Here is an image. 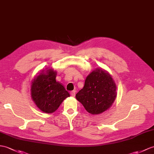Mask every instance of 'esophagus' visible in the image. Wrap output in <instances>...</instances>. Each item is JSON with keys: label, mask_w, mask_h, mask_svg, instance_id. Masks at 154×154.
<instances>
[{"label": "esophagus", "mask_w": 154, "mask_h": 154, "mask_svg": "<svg viewBox=\"0 0 154 154\" xmlns=\"http://www.w3.org/2000/svg\"><path fill=\"white\" fill-rule=\"evenodd\" d=\"M70 94H71V96H73V97H74V96H75V91H71V92H70Z\"/></svg>", "instance_id": "obj_1"}]
</instances>
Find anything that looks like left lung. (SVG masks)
Listing matches in <instances>:
<instances>
[{
    "instance_id": "left-lung-1",
    "label": "left lung",
    "mask_w": 154,
    "mask_h": 154,
    "mask_svg": "<svg viewBox=\"0 0 154 154\" xmlns=\"http://www.w3.org/2000/svg\"><path fill=\"white\" fill-rule=\"evenodd\" d=\"M116 88L108 71L96 68L86 78L83 88L75 97L88 113L98 115L112 106L117 96Z\"/></svg>"
}]
</instances>
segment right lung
<instances>
[{
  "instance_id": "right-lung-1",
  "label": "right lung",
  "mask_w": 154,
  "mask_h": 154,
  "mask_svg": "<svg viewBox=\"0 0 154 154\" xmlns=\"http://www.w3.org/2000/svg\"><path fill=\"white\" fill-rule=\"evenodd\" d=\"M56 71L51 68L42 69L31 83V98L38 108L46 113L54 112L70 96L63 86L56 81Z\"/></svg>"
}]
</instances>
